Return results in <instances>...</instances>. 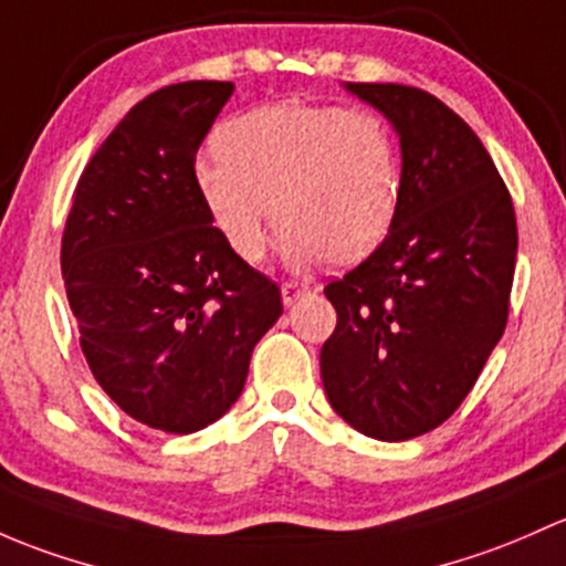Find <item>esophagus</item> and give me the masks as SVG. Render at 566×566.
Masks as SVG:
<instances>
[{
    "mask_svg": "<svg viewBox=\"0 0 566 566\" xmlns=\"http://www.w3.org/2000/svg\"><path fill=\"white\" fill-rule=\"evenodd\" d=\"M308 290H312V287H308V284L284 282L282 284V303H284V306H293V303L298 301V298H303V295H306Z\"/></svg>",
    "mask_w": 566,
    "mask_h": 566,
    "instance_id": "1",
    "label": "esophagus"
}]
</instances>
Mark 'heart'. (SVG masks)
<instances>
[{
    "label": "heart",
    "instance_id": "obj_1",
    "mask_svg": "<svg viewBox=\"0 0 566 566\" xmlns=\"http://www.w3.org/2000/svg\"><path fill=\"white\" fill-rule=\"evenodd\" d=\"M217 163L195 170L200 200L235 258L265 254L271 213L290 265H353L390 233L401 157L371 111L279 103L230 118L213 135Z\"/></svg>",
    "mask_w": 566,
    "mask_h": 566
}]
</instances>
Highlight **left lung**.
<instances>
[{
    "mask_svg": "<svg viewBox=\"0 0 566 566\" xmlns=\"http://www.w3.org/2000/svg\"><path fill=\"white\" fill-rule=\"evenodd\" d=\"M392 124L401 200L388 238L331 282L338 314L319 353L338 418L379 442L455 412L502 338L518 228L491 154L442 99L398 83H344Z\"/></svg>",
    "mask_w": 566,
    "mask_h": 566,
    "instance_id": "1",
    "label": "left lung"
}]
</instances>
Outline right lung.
I'll return each instance as SVG.
<instances>
[{
  "mask_svg": "<svg viewBox=\"0 0 566 566\" xmlns=\"http://www.w3.org/2000/svg\"><path fill=\"white\" fill-rule=\"evenodd\" d=\"M187 81L140 99L75 187L62 276L88 368L138 423L195 433L238 401L282 314L271 279L213 228L195 154L233 94Z\"/></svg>",
  "mask_w": 566,
  "mask_h": 566,
  "instance_id": "add662e5",
  "label": "right lung"
}]
</instances>
